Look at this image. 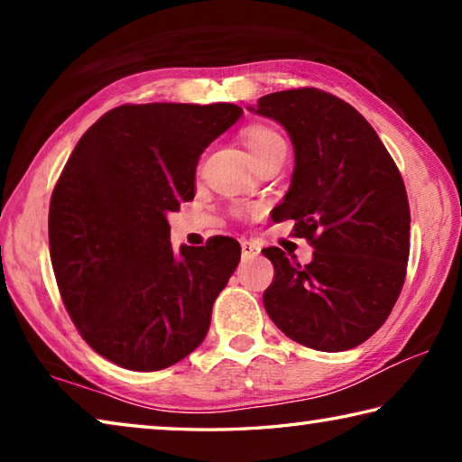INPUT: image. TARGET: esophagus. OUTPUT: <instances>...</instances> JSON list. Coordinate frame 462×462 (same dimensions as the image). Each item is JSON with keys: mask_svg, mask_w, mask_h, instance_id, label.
<instances>
[{"mask_svg": "<svg viewBox=\"0 0 462 462\" xmlns=\"http://www.w3.org/2000/svg\"><path fill=\"white\" fill-rule=\"evenodd\" d=\"M240 246H242V259L245 261L254 259V256H259V253H261V246L253 240H242Z\"/></svg>", "mask_w": 462, "mask_h": 462, "instance_id": "34e87169", "label": "esophagus"}]
</instances>
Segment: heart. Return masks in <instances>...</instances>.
Listing matches in <instances>:
<instances>
[{
  "instance_id": "heart-1",
  "label": "heart",
  "mask_w": 462,
  "mask_h": 462,
  "mask_svg": "<svg viewBox=\"0 0 462 462\" xmlns=\"http://www.w3.org/2000/svg\"><path fill=\"white\" fill-rule=\"evenodd\" d=\"M242 140H245L246 151L250 152L253 159H259L261 154H264L271 148H275L279 144H285L277 132H273L271 128L264 126H250L245 132H242Z\"/></svg>"
}]
</instances>
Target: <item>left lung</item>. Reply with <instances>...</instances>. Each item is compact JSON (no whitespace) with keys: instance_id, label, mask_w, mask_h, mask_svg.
I'll return each mask as SVG.
<instances>
[{"instance_id":"left-lung-1","label":"left lung","mask_w":462,"mask_h":462,"mask_svg":"<svg viewBox=\"0 0 462 462\" xmlns=\"http://www.w3.org/2000/svg\"><path fill=\"white\" fill-rule=\"evenodd\" d=\"M248 112L275 120L291 140V185L275 217L295 220V236L314 246L310 264L263 250L275 267L264 310L303 346L355 348L383 326L403 287L410 203L400 171L371 124L330 93H269Z\"/></svg>"}]
</instances>
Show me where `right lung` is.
I'll return each instance as SVG.
<instances>
[{"mask_svg": "<svg viewBox=\"0 0 462 462\" xmlns=\"http://www.w3.org/2000/svg\"><path fill=\"white\" fill-rule=\"evenodd\" d=\"M234 104L120 106L85 132L52 191L51 261L89 346L161 371L199 346L240 245L171 246L167 216L195 195L201 152L240 120Z\"/></svg>", "mask_w": 462, "mask_h": 462, "instance_id": "add662e5", "label": "right lung"}]
</instances>
